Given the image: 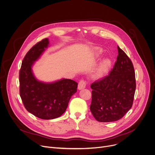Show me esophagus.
Here are the masks:
<instances>
[{
    "label": "esophagus",
    "mask_w": 155,
    "mask_h": 155,
    "mask_svg": "<svg viewBox=\"0 0 155 155\" xmlns=\"http://www.w3.org/2000/svg\"><path fill=\"white\" fill-rule=\"evenodd\" d=\"M86 81L84 80H81L78 84V89L81 90L82 89H84L86 86Z\"/></svg>",
    "instance_id": "obj_1"
}]
</instances>
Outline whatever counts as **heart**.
<instances>
[{
  "label": "heart",
  "mask_w": 155,
  "mask_h": 155,
  "mask_svg": "<svg viewBox=\"0 0 155 155\" xmlns=\"http://www.w3.org/2000/svg\"><path fill=\"white\" fill-rule=\"evenodd\" d=\"M111 62L109 59H105L102 60L97 67L96 71L94 75V77L96 79H100L104 77L108 72L110 68L111 67Z\"/></svg>",
  "instance_id": "1"
}]
</instances>
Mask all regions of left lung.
Listing matches in <instances>:
<instances>
[{"label": "left lung", "instance_id": "1", "mask_svg": "<svg viewBox=\"0 0 155 155\" xmlns=\"http://www.w3.org/2000/svg\"><path fill=\"white\" fill-rule=\"evenodd\" d=\"M118 55L109 74L91 85L90 110L99 122L116 121L131 108L136 89L133 64L117 46Z\"/></svg>", "mask_w": 155, "mask_h": 155}]
</instances>
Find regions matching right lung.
<instances>
[{
	"label": "right lung",
	"mask_w": 155,
	"mask_h": 155,
	"mask_svg": "<svg viewBox=\"0 0 155 155\" xmlns=\"http://www.w3.org/2000/svg\"><path fill=\"white\" fill-rule=\"evenodd\" d=\"M48 45L47 38L34 45L24 57L20 70V95L26 110L42 119H52L66 111L71 96L77 92L78 83L63 79L52 83L38 81L31 66Z\"/></svg>",
	"instance_id": "1"
}]
</instances>
